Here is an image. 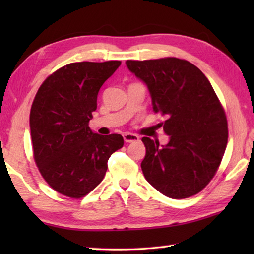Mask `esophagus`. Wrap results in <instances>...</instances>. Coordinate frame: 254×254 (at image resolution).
<instances>
[{
  "label": "esophagus",
  "instance_id": "1",
  "mask_svg": "<svg viewBox=\"0 0 254 254\" xmlns=\"http://www.w3.org/2000/svg\"><path fill=\"white\" fill-rule=\"evenodd\" d=\"M123 139L126 142H135V141H139V136L136 134H133V133L130 132H126L123 134Z\"/></svg>",
  "mask_w": 254,
  "mask_h": 254
}]
</instances>
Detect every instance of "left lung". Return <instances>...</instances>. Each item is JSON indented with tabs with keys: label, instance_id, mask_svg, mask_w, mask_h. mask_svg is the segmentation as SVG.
Returning <instances> with one entry per match:
<instances>
[{
	"label": "left lung",
	"instance_id": "1",
	"mask_svg": "<svg viewBox=\"0 0 254 254\" xmlns=\"http://www.w3.org/2000/svg\"><path fill=\"white\" fill-rule=\"evenodd\" d=\"M132 74L147 85L154 113L165 115L163 131L169 142L142 137L145 179L169 198L198 194L220 167L224 156L227 120L224 109L200 69L174 57L127 60Z\"/></svg>",
	"mask_w": 254,
	"mask_h": 254
}]
</instances>
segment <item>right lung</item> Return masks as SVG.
I'll use <instances>...</instances> for the list:
<instances>
[{
  "mask_svg": "<svg viewBox=\"0 0 254 254\" xmlns=\"http://www.w3.org/2000/svg\"><path fill=\"white\" fill-rule=\"evenodd\" d=\"M119 60L66 65L38 89L30 112L33 157L42 177L59 194L80 198L100 184L121 134L100 135L88 127L102 85Z\"/></svg>",
  "mask_w": 254,
  "mask_h": 254,
  "instance_id": "1",
  "label": "right lung"
}]
</instances>
